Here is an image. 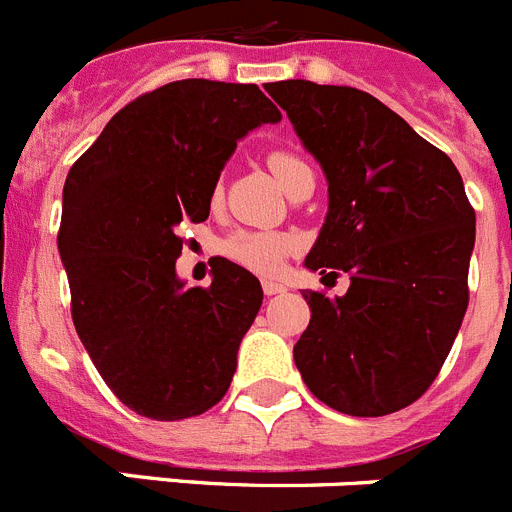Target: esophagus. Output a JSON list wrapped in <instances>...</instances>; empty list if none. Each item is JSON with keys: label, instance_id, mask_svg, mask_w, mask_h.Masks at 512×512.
Instances as JSON below:
<instances>
[{"label": "esophagus", "instance_id": "esophagus-1", "mask_svg": "<svg viewBox=\"0 0 512 512\" xmlns=\"http://www.w3.org/2000/svg\"><path fill=\"white\" fill-rule=\"evenodd\" d=\"M262 291L265 296H278V293H286V286L278 281H262Z\"/></svg>", "mask_w": 512, "mask_h": 512}]
</instances>
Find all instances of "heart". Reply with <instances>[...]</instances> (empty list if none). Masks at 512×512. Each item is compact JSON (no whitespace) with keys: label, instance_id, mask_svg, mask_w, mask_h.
I'll return each instance as SVG.
<instances>
[{"label":"heart","instance_id":"heart-1","mask_svg":"<svg viewBox=\"0 0 512 512\" xmlns=\"http://www.w3.org/2000/svg\"><path fill=\"white\" fill-rule=\"evenodd\" d=\"M268 164L278 182L286 180L291 172L306 167L299 157H293L288 151H273ZM293 247H296L293 237L281 234V231H237L224 242V255L255 273H275L283 260L291 255Z\"/></svg>","mask_w":512,"mask_h":512}]
</instances>
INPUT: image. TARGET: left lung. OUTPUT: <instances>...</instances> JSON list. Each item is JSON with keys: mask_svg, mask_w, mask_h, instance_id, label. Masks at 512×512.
<instances>
[{"mask_svg": "<svg viewBox=\"0 0 512 512\" xmlns=\"http://www.w3.org/2000/svg\"><path fill=\"white\" fill-rule=\"evenodd\" d=\"M327 177L309 270L350 275L345 296L304 291L293 361L311 394L353 417L397 412L441 371L469 304L477 219L441 149L384 102L306 79L265 84Z\"/></svg>", "mask_w": 512, "mask_h": 512, "instance_id": "1", "label": "left lung"}]
</instances>
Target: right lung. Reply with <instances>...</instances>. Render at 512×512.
<instances>
[{
    "label": "right lung",
    "mask_w": 512,
    "mask_h": 512,
    "mask_svg": "<svg viewBox=\"0 0 512 512\" xmlns=\"http://www.w3.org/2000/svg\"><path fill=\"white\" fill-rule=\"evenodd\" d=\"M281 110L257 84L182 79L136 97L74 162L59 255L84 350L126 407L151 420L211 410L237 371L260 281L221 257L211 286L177 278L180 221H206L237 141Z\"/></svg>",
    "instance_id": "1"
}]
</instances>
